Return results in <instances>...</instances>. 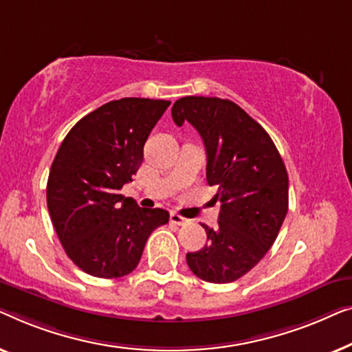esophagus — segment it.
<instances>
[{"label": "esophagus", "instance_id": "34e87169", "mask_svg": "<svg viewBox=\"0 0 352 352\" xmlns=\"http://www.w3.org/2000/svg\"><path fill=\"white\" fill-rule=\"evenodd\" d=\"M170 223H174V225H186L188 223V219H183V217L178 215L177 212H172V214H170Z\"/></svg>", "mask_w": 352, "mask_h": 352}]
</instances>
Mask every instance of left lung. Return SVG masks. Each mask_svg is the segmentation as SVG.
I'll return each mask as SVG.
<instances>
[{"mask_svg": "<svg viewBox=\"0 0 352 352\" xmlns=\"http://www.w3.org/2000/svg\"><path fill=\"white\" fill-rule=\"evenodd\" d=\"M177 126L188 121L207 153L206 177L219 191V226L202 225L207 244L186 254L199 279L228 284L239 279L274 244L289 210V175L268 132L234 102L183 97L172 107Z\"/></svg>", "mask_w": 352, "mask_h": 352, "instance_id": "8db88e82", "label": "left lung"}]
</instances>
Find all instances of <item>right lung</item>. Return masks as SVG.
<instances>
[{"mask_svg": "<svg viewBox=\"0 0 352 352\" xmlns=\"http://www.w3.org/2000/svg\"><path fill=\"white\" fill-rule=\"evenodd\" d=\"M169 100L126 97L79 120L63 138L47 178V209L67 255L84 273H132L164 209L138 207L121 188L143 161V145Z\"/></svg>", "mask_w": 352, "mask_h": 352, "instance_id": "obj_1", "label": "right lung"}]
</instances>
